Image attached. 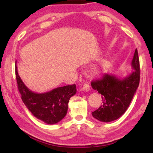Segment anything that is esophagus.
<instances>
[{
	"label": "esophagus",
	"instance_id": "obj_1",
	"mask_svg": "<svg viewBox=\"0 0 153 153\" xmlns=\"http://www.w3.org/2000/svg\"><path fill=\"white\" fill-rule=\"evenodd\" d=\"M83 91H89L90 89V86L89 85V83H85L83 86V88H82Z\"/></svg>",
	"mask_w": 153,
	"mask_h": 153
}]
</instances>
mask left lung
<instances>
[{"label":"left lung","instance_id":"1","mask_svg":"<svg viewBox=\"0 0 153 153\" xmlns=\"http://www.w3.org/2000/svg\"><path fill=\"white\" fill-rule=\"evenodd\" d=\"M134 70L124 77L105 74L101 79L93 81L91 86L102 95V105L92 112L94 118L102 122L118 119L128 109L136 93L140 79V68L137 48L131 61Z\"/></svg>","mask_w":153,"mask_h":153}]
</instances>
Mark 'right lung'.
<instances>
[{"mask_svg": "<svg viewBox=\"0 0 153 153\" xmlns=\"http://www.w3.org/2000/svg\"><path fill=\"white\" fill-rule=\"evenodd\" d=\"M15 67L22 100L32 114L47 124H54L61 121L67 114L70 99L76 93V85L57 87L47 93H35L22 82L18 73L16 61Z\"/></svg>", "mask_w": 153, "mask_h": 153, "instance_id": "1", "label": "right lung"}]
</instances>
